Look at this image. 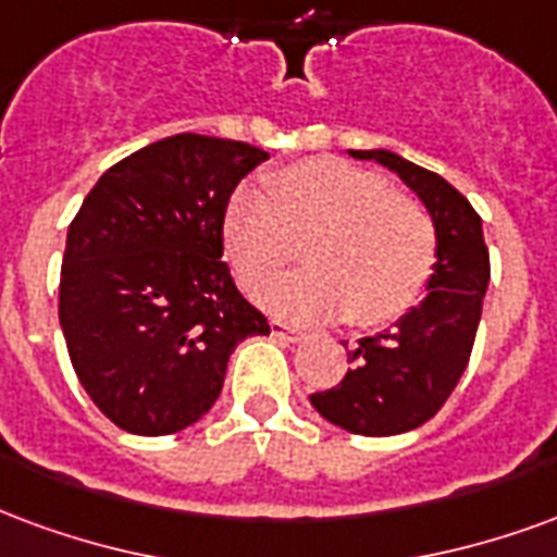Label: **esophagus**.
<instances>
[{
  "label": "esophagus",
  "mask_w": 557,
  "mask_h": 557,
  "mask_svg": "<svg viewBox=\"0 0 557 557\" xmlns=\"http://www.w3.org/2000/svg\"><path fill=\"white\" fill-rule=\"evenodd\" d=\"M270 329H273V335H275V338L299 341V335H302V332H299V329H296V326H287V323H282V320H273V323H270Z\"/></svg>",
  "instance_id": "obj_1"
}]
</instances>
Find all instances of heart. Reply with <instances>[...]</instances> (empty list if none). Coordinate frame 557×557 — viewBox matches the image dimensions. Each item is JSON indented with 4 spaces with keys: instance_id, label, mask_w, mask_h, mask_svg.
<instances>
[{
    "instance_id": "b5f03b06",
    "label": "heart",
    "mask_w": 557,
    "mask_h": 557,
    "mask_svg": "<svg viewBox=\"0 0 557 557\" xmlns=\"http://www.w3.org/2000/svg\"><path fill=\"white\" fill-rule=\"evenodd\" d=\"M243 186L222 210V246L246 287L278 275L302 239L308 270L258 290L287 318H341L385 326L416 306L436 263V225L383 174L341 157H308Z\"/></svg>"
}]
</instances>
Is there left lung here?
Returning a JSON list of instances; mask_svg holds the SVG:
<instances>
[{"label":"left lung","instance_id":"left-lung-1","mask_svg":"<svg viewBox=\"0 0 557 557\" xmlns=\"http://www.w3.org/2000/svg\"><path fill=\"white\" fill-rule=\"evenodd\" d=\"M350 157L380 162L421 198L436 225V263L424 299L392 329L359 338L347 352V376L311 395V407L359 436H395L430 421L460 383L481 323L490 251L481 216L445 177L392 150H350Z\"/></svg>","mask_w":557,"mask_h":557}]
</instances>
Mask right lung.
Here are the masks:
<instances>
[{
	"instance_id": "1",
	"label": "right lung",
	"mask_w": 557,
	"mask_h": 557,
	"mask_svg": "<svg viewBox=\"0 0 557 557\" xmlns=\"http://www.w3.org/2000/svg\"><path fill=\"white\" fill-rule=\"evenodd\" d=\"M270 153L177 133L115 162L67 228L59 323L79 383L127 433L169 436L216 404L234 347L270 335L222 261V210Z\"/></svg>"
}]
</instances>
